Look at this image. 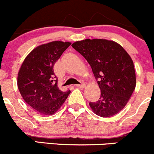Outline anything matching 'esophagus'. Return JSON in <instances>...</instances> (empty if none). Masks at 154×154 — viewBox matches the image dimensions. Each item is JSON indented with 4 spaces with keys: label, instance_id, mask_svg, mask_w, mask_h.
I'll return each instance as SVG.
<instances>
[{
    "label": "esophagus",
    "instance_id": "obj_1",
    "mask_svg": "<svg viewBox=\"0 0 154 154\" xmlns=\"http://www.w3.org/2000/svg\"><path fill=\"white\" fill-rule=\"evenodd\" d=\"M75 86L79 88H84L85 87V84H84V83H82V84H77V85H75Z\"/></svg>",
    "mask_w": 154,
    "mask_h": 154
}]
</instances>
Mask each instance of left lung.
Instances as JSON below:
<instances>
[{"instance_id": "1", "label": "left lung", "mask_w": 154, "mask_h": 154, "mask_svg": "<svg viewBox=\"0 0 154 154\" xmlns=\"http://www.w3.org/2000/svg\"><path fill=\"white\" fill-rule=\"evenodd\" d=\"M91 65L100 96L91 102L93 112L110 117L125 108L136 85L133 61L119 44L105 39H85L72 45Z\"/></svg>"}]
</instances>
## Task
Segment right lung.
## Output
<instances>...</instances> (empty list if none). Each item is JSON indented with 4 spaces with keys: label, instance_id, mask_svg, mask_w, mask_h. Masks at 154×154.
<instances>
[{
    "label": "right lung",
    "instance_id": "1",
    "mask_svg": "<svg viewBox=\"0 0 154 154\" xmlns=\"http://www.w3.org/2000/svg\"><path fill=\"white\" fill-rule=\"evenodd\" d=\"M70 45L53 41L39 45L28 54L19 71L17 85L23 99L43 115L55 114L70 93L69 90H59L54 72L55 63Z\"/></svg>",
    "mask_w": 154,
    "mask_h": 154
}]
</instances>
